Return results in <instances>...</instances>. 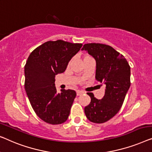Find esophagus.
<instances>
[{
	"label": "esophagus",
	"instance_id": "obj_1",
	"mask_svg": "<svg viewBox=\"0 0 152 152\" xmlns=\"http://www.w3.org/2000/svg\"><path fill=\"white\" fill-rule=\"evenodd\" d=\"M83 94H84V91H80V90H78V91H76V94H77V96L82 95Z\"/></svg>",
	"mask_w": 152,
	"mask_h": 152
}]
</instances>
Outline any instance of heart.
I'll return each instance as SVG.
<instances>
[{"label": "heart", "mask_w": 152, "mask_h": 152, "mask_svg": "<svg viewBox=\"0 0 152 152\" xmlns=\"http://www.w3.org/2000/svg\"><path fill=\"white\" fill-rule=\"evenodd\" d=\"M87 57H88V56H87Z\"/></svg>", "instance_id": "obj_1"}]
</instances>
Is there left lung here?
<instances>
[{
	"label": "left lung",
	"instance_id": "8db88e82",
	"mask_svg": "<svg viewBox=\"0 0 152 152\" xmlns=\"http://www.w3.org/2000/svg\"><path fill=\"white\" fill-rule=\"evenodd\" d=\"M86 50L96 62V79L106 85L105 94L101 100L87 93L91 102L85 107L89 121L103 123L113 118L121 110L130 87V66L123 55L112 47L101 43L85 44Z\"/></svg>",
	"mask_w": 152,
	"mask_h": 152
}]
</instances>
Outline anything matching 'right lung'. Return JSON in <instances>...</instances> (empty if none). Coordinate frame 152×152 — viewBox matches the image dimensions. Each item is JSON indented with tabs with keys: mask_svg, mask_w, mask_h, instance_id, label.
Here are the masks:
<instances>
[{
	"mask_svg": "<svg viewBox=\"0 0 152 152\" xmlns=\"http://www.w3.org/2000/svg\"><path fill=\"white\" fill-rule=\"evenodd\" d=\"M83 44L63 40L44 42L32 51L25 65V89L36 115L52 125L67 121L76 93L61 89L58 94L56 75L65 71L68 63Z\"/></svg>",
	"mask_w": 152,
	"mask_h": 152,
	"instance_id": "1",
	"label": "right lung"
}]
</instances>
